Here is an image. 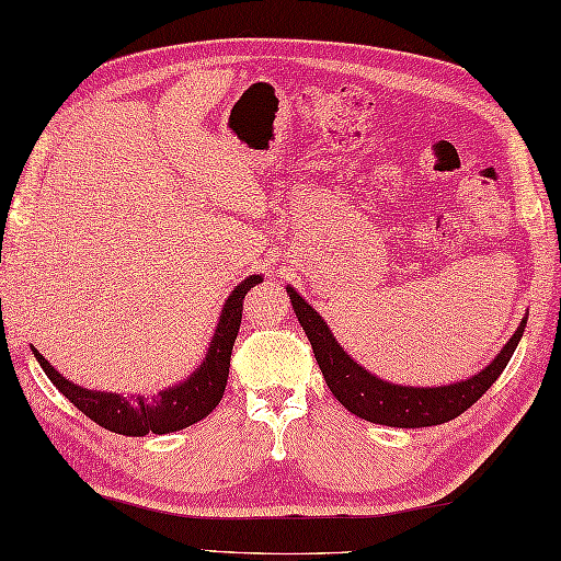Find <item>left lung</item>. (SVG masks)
Here are the masks:
<instances>
[{
  "instance_id": "left-lung-1",
  "label": "left lung",
  "mask_w": 561,
  "mask_h": 561,
  "mask_svg": "<svg viewBox=\"0 0 561 561\" xmlns=\"http://www.w3.org/2000/svg\"><path fill=\"white\" fill-rule=\"evenodd\" d=\"M291 306L299 318L301 328L309 335L318 367L323 371V379L333 397L345 405L350 413L359 415L369 423L391 425V427H427L440 425L462 415L469 405H474L491 389V383L501 377L511 362L518 340L523 337L525 318L518 331L501 350L499 357L491 362L486 369H481L467 381L449 383V387H399V383L381 381L369 375L365 367L350 357L343 347L337 345L333 333L321 316H318L299 294L287 287Z\"/></svg>"
}]
</instances>
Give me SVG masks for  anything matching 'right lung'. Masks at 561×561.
I'll use <instances>...</instances> for the list:
<instances>
[{"instance_id": "1", "label": "right lung", "mask_w": 561, "mask_h": 561, "mask_svg": "<svg viewBox=\"0 0 561 561\" xmlns=\"http://www.w3.org/2000/svg\"><path fill=\"white\" fill-rule=\"evenodd\" d=\"M260 282V274H252V277H248L240 287L233 289L224 306L221 321L216 325L211 347H208L202 367L184 383H180V387L162 391L158 397L126 399L116 397V393L82 389L60 377L38 350H33V355H36L43 371L58 387L62 397H68V401L75 403V409H80L87 419H92L94 423L106 427V431L130 437L182 431V427H190L192 423L206 419L221 403L228 381L230 353H233V343L240 331V318H243V299Z\"/></svg>"}]
</instances>
